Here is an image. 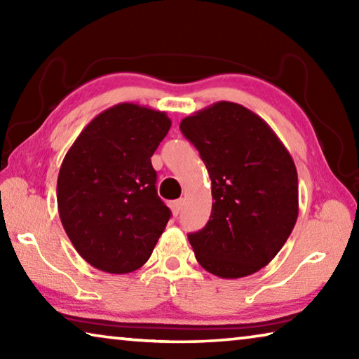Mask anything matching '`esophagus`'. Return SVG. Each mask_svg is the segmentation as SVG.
I'll list each match as a JSON object with an SVG mask.
<instances>
[{
	"mask_svg": "<svg viewBox=\"0 0 359 359\" xmlns=\"http://www.w3.org/2000/svg\"><path fill=\"white\" fill-rule=\"evenodd\" d=\"M182 205H184V201H182V199H177V201H172L171 203V209H172V214L174 215H179L180 214Z\"/></svg>",
	"mask_w": 359,
	"mask_h": 359,
	"instance_id": "1",
	"label": "esophagus"
}]
</instances>
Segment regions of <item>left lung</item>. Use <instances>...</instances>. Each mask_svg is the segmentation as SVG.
<instances>
[{"label": "left lung", "instance_id": "8db88e82", "mask_svg": "<svg viewBox=\"0 0 359 359\" xmlns=\"http://www.w3.org/2000/svg\"><path fill=\"white\" fill-rule=\"evenodd\" d=\"M212 180L208 224L188 234L194 257L222 278L255 274L280 252L299 212L293 158L266 121L220 101L180 121Z\"/></svg>", "mask_w": 359, "mask_h": 359}]
</instances>
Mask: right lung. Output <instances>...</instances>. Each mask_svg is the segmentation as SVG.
I'll list each match as a JSON object with an SVG mask.
<instances>
[{"mask_svg": "<svg viewBox=\"0 0 359 359\" xmlns=\"http://www.w3.org/2000/svg\"><path fill=\"white\" fill-rule=\"evenodd\" d=\"M171 128L166 112L106 109L71 145L57 182L60 218L77 253L111 274L144 266L171 217L150 158Z\"/></svg>", "mask_w": 359, "mask_h": 359, "instance_id": "1", "label": "right lung"}]
</instances>
